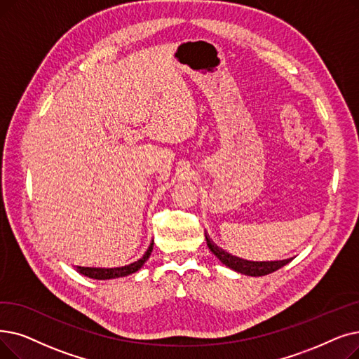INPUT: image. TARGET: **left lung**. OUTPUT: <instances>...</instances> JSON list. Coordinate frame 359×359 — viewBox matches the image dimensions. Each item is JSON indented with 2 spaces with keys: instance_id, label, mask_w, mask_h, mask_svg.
Instances as JSON below:
<instances>
[{
  "instance_id": "left-lung-1",
  "label": "left lung",
  "mask_w": 359,
  "mask_h": 359,
  "mask_svg": "<svg viewBox=\"0 0 359 359\" xmlns=\"http://www.w3.org/2000/svg\"><path fill=\"white\" fill-rule=\"evenodd\" d=\"M205 239H207V246L210 248V251L220 259L226 267L231 269L233 271H238L245 276H252V277H259V276H266L270 274L278 269H282L286 266L287 262H290L293 258L282 259V261H248L242 259L239 257L231 255L226 252L224 249L218 248L205 233Z\"/></svg>"
}]
</instances>
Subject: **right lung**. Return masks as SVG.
I'll use <instances>...</instances> for the list:
<instances>
[{
  "instance_id": "add662e5",
  "label": "right lung",
  "mask_w": 359,
  "mask_h": 359,
  "mask_svg": "<svg viewBox=\"0 0 359 359\" xmlns=\"http://www.w3.org/2000/svg\"><path fill=\"white\" fill-rule=\"evenodd\" d=\"M152 248H154V241H151V243L147 249V252L137 261L129 264V266L114 267V269H98V267L76 266V271L81 273L82 276H86L89 278H95V280H110V278H118V277H124V276H130V274L136 273L147 262V259L149 258V255L152 252Z\"/></svg>"
}]
</instances>
